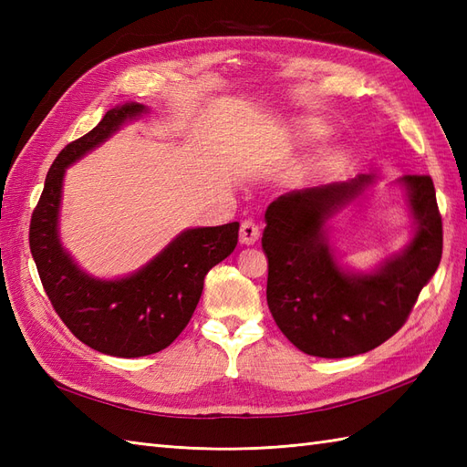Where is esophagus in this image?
I'll list each match as a JSON object with an SVG mask.
<instances>
[{
  "instance_id": "obj_1",
  "label": "esophagus",
  "mask_w": 467,
  "mask_h": 467,
  "mask_svg": "<svg viewBox=\"0 0 467 467\" xmlns=\"http://www.w3.org/2000/svg\"><path fill=\"white\" fill-rule=\"evenodd\" d=\"M241 243L243 244H254L256 241H259V236H261V228H259V224H256L254 221H244L243 224H241Z\"/></svg>"
}]
</instances>
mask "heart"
Returning <instances> with one entry per match:
<instances>
[{
  "instance_id": "1",
  "label": "heart",
  "mask_w": 467,
  "mask_h": 467,
  "mask_svg": "<svg viewBox=\"0 0 467 467\" xmlns=\"http://www.w3.org/2000/svg\"><path fill=\"white\" fill-rule=\"evenodd\" d=\"M323 134L321 128H315V126H306L299 132L301 140H315V138H319ZM341 162V156L339 152L335 150H323L319 156L313 161V171L317 174H329L333 171H337V166Z\"/></svg>"
}]
</instances>
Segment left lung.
<instances>
[{
    "label": "left lung",
    "mask_w": 467,
    "mask_h": 467,
    "mask_svg": "<svg viewBox=\"0 0 467 467\" xmlns=\"http://www.w3.org/2000/svg\"><path fill=\"white\" fill-rule=\"evenodd\" d=\"M373 176L305 188L279 196L265 213L263 249L269 259L266 303L296 349L341 359L385 343L408 321L441 261L443 228L428 174H408L415 236L401 254L371 275L341 271L325 239V221Z\"/></svg>",
    "instance_id": "8db88e82"
}]
</instances>
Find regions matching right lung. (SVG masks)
Listing matches in <instances>:
<instances>
[{
	"label": "right lung",
	"mask_w": 467,
	"mask_h": 467,
	"mask_svg": "<svg viewBox=\"0 0 467 467\" xmlns=\"http://www.w3.org/2000/svg\"><path fill=\"white\" fill-rule=\"evenodd\" d=\"M146 112L142 104L108 110L94 130L69 142L46 176L29 223V249L49 303L78 339L114 357H144L166 349L191 321L204 276L239 243V223L188 228L142 271L118 281L82 273L57 239V211L66 168Z\"/></svg>",
	"instance_id": "1"
}]
</instances>
